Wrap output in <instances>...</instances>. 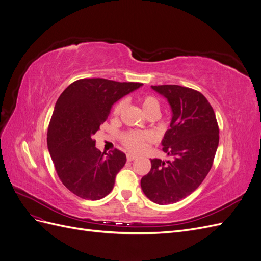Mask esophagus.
<instances>
[{"instance_id": "34e87169", "label": "esophagus", "mask_w": 261, "mask_h": 261, "mask_svg": "<svg viewBox=\"0 0 261 261\" xmlns=\"http://www.w3.org/2000/svg\"><path fill=\"white\" fill-rule=\"evenodd\" d=\"M135 159H136V155L135 154L127 153V161H134Z\"/></svg>"}]
</instances>
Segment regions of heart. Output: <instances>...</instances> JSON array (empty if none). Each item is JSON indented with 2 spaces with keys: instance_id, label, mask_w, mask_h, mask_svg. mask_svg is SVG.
I'll use <instances>...</instances> for the list:
<instances>
[{
  "instance_id": "obj_1",
  "label": "heart",
  "mask_w": 261,
  "mask_h": 261,
  "mask_svg": "<svg viewBox=\"0 0 261 261\" xmlns=\"http://www.w3.org/2000/svg\"><path fill=\"white\" fill-rule=\"evenodd\" d=\"M141 107H143L144 112L147 116L151 114L159 115L160 113V103L153 96H144L140 100ZM126 106L125 100H120L116 102L115 106L113 107V114L120 115ZM150 140V136L147 133H141L136 130H128L123 134L122 141L123 144L127 147L132 151L138 152L140 150H143L145 147L146 141Z\"/></svg>"
}]
</instances>
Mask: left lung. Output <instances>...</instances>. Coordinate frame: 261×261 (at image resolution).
<instances>
[{"mask_svg": "<svg viewBox=\"0 0 261 261\" xmlns=\"http://www.w3.org/2000/svg\"><path fill=\"white\" fill-rule=\"evenodd\" d=\"M172 110L162 150L173 160H151L140 180L148 198L158 204L181 200L199 187L209 173L219 145V126L212 107L199 91L178 85L151 86Z\"/></svg>", "mask_w": 261, "mask_h": 261, "instance_id": "left-lung-1", "label": "left lung"}]
</instances>
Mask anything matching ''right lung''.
Returning <instances> with one entry per match:
<instances>
[{
  "label": "right lung",
  "mask_w": 261,
  "mask_h": 261,
  "mask_svg": "<svg viewBox=\"0 0 261 261\" xmlns=\"http://www.w3.org/2000/svg\"><path fill=\"white\" fill-rule=\"evenodd\" d=\"M143 84L105 78H84L61 93L48 128V149L58 175L68 191L87 200L111 193L126 155L96 148L92 136L100 129L117 100Z\"/></svg>",
  "instance_id": "right-lung-1"
}]
</instances>
